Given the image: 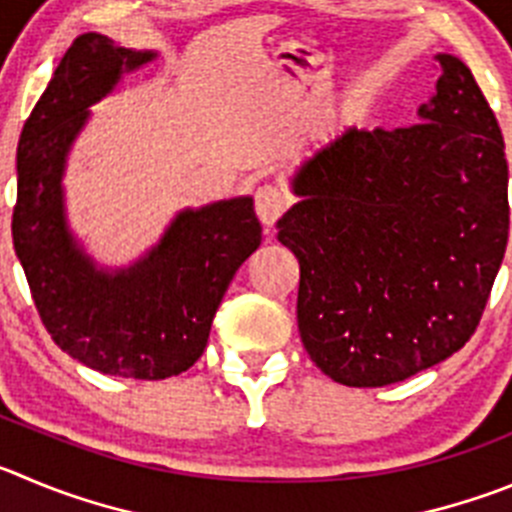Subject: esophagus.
I'll use <instances>...</instances> for the list:
<instances>
[{"label": "esophagus", "mask_w": 512, "mask_h": 512, "mask_svg": "<svg viewBox=\"0 0 512 512\" xmlns=\"http://www.w3.org/2000/svg\"><path fill=\"white\" fill-rule=\"evenodd\" d=\"M288 207H290V197L285 194L283 189H278V186L265 184V186H260V189H257L255 212H257V217H260V222L265 224V227H275V222L283 217L285 209H288Z\"/></svg>", "instance_id": "obj_1"}]
</instances>
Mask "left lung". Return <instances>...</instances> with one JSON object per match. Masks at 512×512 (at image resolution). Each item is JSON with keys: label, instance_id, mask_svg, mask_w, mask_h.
<instances>
[{"label": "left lung", "instance_id": "8db88e82", "mask_svg": "<svg viewBox=\"0 0 512 512\" xmlns=\"http://www.w3.org/2000/svg\"><path fill=\"white\" fill-rule=\"evenodd\" d=\"M409 128H346L298 166L278 240L300 262L298 328L343 386L404 381L475 333L508 245V161L470 68L439 52Z\"/></svg>", "mask_w": 512, "mask_h": 512}]
</instances>
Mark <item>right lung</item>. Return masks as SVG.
<instances>
[{
    "label": "right lung",
    "instance_id": "add662e5",
    "mask_svg": "<svg viewBox=\"0 0 512 512\" xmlns=\"http://www.w3.org/2000/svg\"><path fill=\"white\" fill-rule=\"evenodd\" d=\"M156 60L88 32L70 45L17 146L12 240L40 318L62 351L100 374L159 381L197 364L234 272L260 247L252 197L181 209L128 267L85 252L65 212V169L90 105Z\"/></svg>",
    "mask_w": 512,
    "mask_h": 512
}]
</instances>
